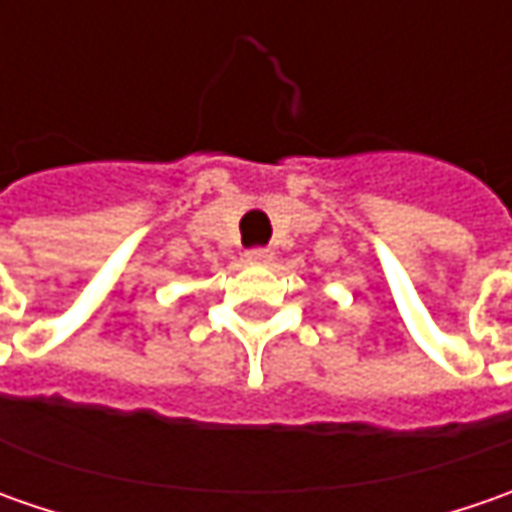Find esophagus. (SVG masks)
<instances>
[{"label": "esophagus", "instance_id": "34e87169", "mask_svg": "<svg viewBox=\"0 0 512 512\" xmlns=\"http://www.w3.org/2000/svg\"><path fill=\"white\" fill-rule=\"evenodd\" d=\"M245 259L250 265H267V262L273 259V250H267V247H253V250H247Z\"/></svg>", "mask_w": 512, "mask_h": 512}]
</instances>
